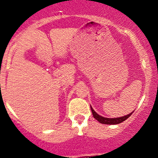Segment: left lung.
I'll return each mask as SVG.
<instances>
[{
	"mask_svg": "<svg viewBox=\"0 0 158 158\" xmlns=\"http://www.w3.org/2000/svg\"><path fill=\"white\" fill-rule=\"evenodd\" d=\"M91 107V110H92V113H93V115L95 118H96V120L100 122V123H103V124H110V125H115V124H118V123H121L122 122L125 121L128 117H130L132 114V112L130 113L129 115H124L123 117H118V118H105V117H103V116H100L93 109V107L92 106L90 105Z\"/></svg>",
	"mask_w": 158,
	"mask_h": 158,
	"instance_id": "1",
	"label": "left lung"
}]
</instances>
